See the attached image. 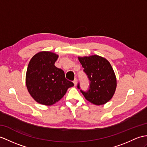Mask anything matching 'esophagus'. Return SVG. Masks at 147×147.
<instances>
[{
	"mask_svg": "<svg viewBox=\"0 0 147 147\" xmlns=\"http://www.w3.org/2000/svg\"><path fill=\"white\" fill-rule=\"evenodd\" d=\"M73 83H74V86H76V84H77V80H76V78H75L74 80L73 81Z\"/></svg>",
	"mask_w": 147,
	"mask_h": 147,
	"instance_id": "esophagus-1",
	"label": "esophagus"
}]
</instances>
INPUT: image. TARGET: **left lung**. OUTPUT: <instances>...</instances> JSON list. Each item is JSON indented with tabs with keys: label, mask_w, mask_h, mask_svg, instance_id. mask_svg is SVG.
<instances>
[{
	"label": "left lung",
	"mask_w": 147,
	"mask_h": 147,
	"mask_svg": "<svg viewBox=\"0 0 147 147\" xmlns=\"http://www.w3.org/2000/svg\"><path fill=\"white\" fill-rule=\"evenodd\" d=\"M78 59L90 81L89 90L80 91L91 103H107L112 98L117 88V78L110 63L98 55L78 57ZM77 87L80 89L79 83Z\"/></svg>",
	"instance_id": "8db88e82"
}]
</instances>
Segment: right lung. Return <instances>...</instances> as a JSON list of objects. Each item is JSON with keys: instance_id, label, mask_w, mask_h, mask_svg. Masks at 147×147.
<instances>
[{"instance_id": "add662e5", "label": "right lung", "mask_w": 147, "mask_h": 147, "mask_svg": "<svg viewBox=\"0 0 147 147\" xmlns=\"http://www.w3.org/2000/svg\"><path fill=\"white\" fill-rule=\"evenodd\" d=\"M57 58L55 53L42 51L35 54L28 64L26 86L30 96L40 104L53 105L74 86L66 79L64 71L54 65Z\"/></svg>"}]
</instances>
